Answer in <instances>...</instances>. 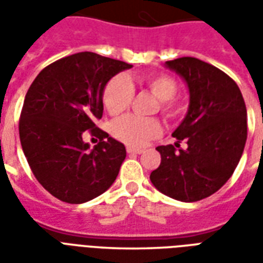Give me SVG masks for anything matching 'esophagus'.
<instances>
[{
	"label": "esophagus",
	"instance_id": "34e87169",
	"mask_svg": "<svg viewBox=\"0 0 263 263\" xmlns=\"http://www.w3.org/2000/svg\"><path fill=\"white\" fill-rule=\"evenodd\" d=\"M126 152L128 154H142V149L134 148V146H126Z\"/></svg>",
	"mask_w": 263,
	"mask_h": 263
}]
</instances>
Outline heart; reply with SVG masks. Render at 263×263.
Here are the masks:
<instances>
[{
  "mask_svg": "<svg viewBox=\"0 0 263 263\" xmlns=\"http://www.w3.org/2000/svg\"><path fill=\"white\" fill-rule=\"evenodd\" d=\"M143 84L149 91L159 98L160 111L166 117H176L182 111V104L175 97L177 91L176 80L167 74H152L143 79ZM135 88L129 77L117 74L105 84L103 91V104L111 115L122 114L131 105ZM162 131V125L156 118H142L137 115H125L112 122L111 132L118 141L142 146L154 139Z\"/></svg>",
  "mask_w": 263,
  "mask_h": 263,
  "instance_id": "obj_1",
  "label": "heart"
}]
</instances>
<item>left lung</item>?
Returning <instances> with one entry per match:
<instances>
[{
  "mask_svg": "<svg viewBox=\"0 0 263 263\" xmlns=\"http://www.w3.org/2000/svg\"><path fill=\"white\" fill-rule=\"evenodd\" d=\"M186 81L187 114L172 135L175 145L158 146L160 165L151 182L160 193L192 203L214 194L232 176L247 142V107L237 83L196 58L166 62ZM182 140L186 149H177Z\"/></svg>",
  "mask_w": 263,
  "mask_h": 263,
  "instance_id": "8db88e82",
  "label": "left lung"
}]
</instances>
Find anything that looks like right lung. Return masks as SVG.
<instances>
[{
  "label": "right lung",
  "instance_id": "right-lung-1",
  "mask_svg": "<svg viewBox=\"0 0 263 263\" xmlns=\"http://www.w3.org/2000/svg\"><path fill=\"white\" fill-rule=\"evenodd\" d=\"M132 66L80 52L46 66L26 92L20 139L37 182L70 204L86 203L111 187L125 159V146L96 126L103 117V91L111 77ZM88 130L100 138L92 149Z\"/></svg>",
  "mask_w": 263,
  "mask_h": 263
}]
</instances>
